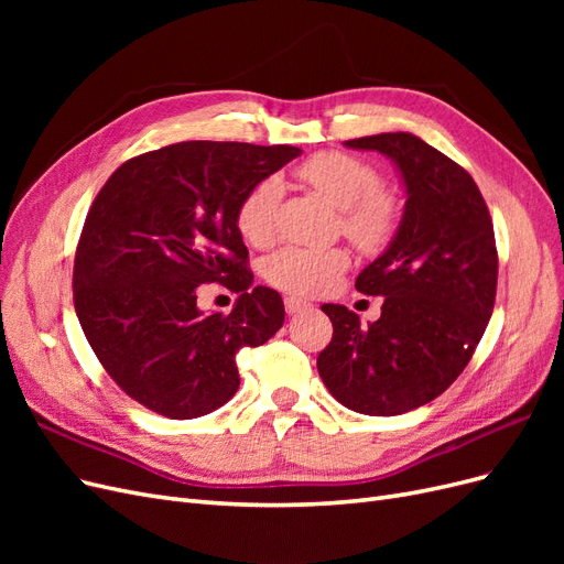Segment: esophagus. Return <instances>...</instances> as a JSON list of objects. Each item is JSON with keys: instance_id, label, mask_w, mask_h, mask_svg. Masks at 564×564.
<instances>
[{"instance_id": "1", "label": "esophagus", "mask_w": 564, "mask_h": 564, "mask_svg": "<svg viewBox=\"0 0 564 564\" xmlns=\"http://www.w3.org/2000/svg\"><path fill=\"white\" fill-rule=\"evenodd\" d=\"M284 308H286L289 315H299V313H303V311H308L311 303L303 301V299H296V296H286V299H284Z\"/></svg>"}]
</instances>
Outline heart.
Instances as JSON below:
<instances>
[{"label": "heart", "instance_id": "1", "mask_svg": "<svg viewBox=\"0 0 564 564\" xmlns=\"http://www.w3.org/2000/svg\"><path fill=\"white\" fill-rule=\"evenodd\" d=\"M296 176L336 207L340 230L362 251H379L400 224V202L383 187L373 164L348 152L324 150L305 160ZM282 187L275 178L256 183L237 207V230L249 245H268L275 235ZM348 268V256L336 247H282L263 263L265 280L289 294L315 296L327 292Z\"/></svg>", "mask_w": 564, "mask_h": 564}]
</instances>
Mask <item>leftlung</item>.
I'll return each instance as SVG.
<instances>
[{"label": "left lung", "instance_id": "1", "mask_svg": "<svg viewBox=\"0 0 564 564\" xmlns=\"http://www.w3.org/2000/svg\"><path fill=\"white\" fill-rule=\"evenodd\" d=\"M398 164L406 204L390 247L355 280L383 296L362 327L346 305L324 303L334 324L317 371L352 412L395 416L442 395L466 369L497 299L499 253L487 204L473 176L414 133L346 141Z\"/></svg>", "mask_w": 564, "mask_h": 564}]
</instances>
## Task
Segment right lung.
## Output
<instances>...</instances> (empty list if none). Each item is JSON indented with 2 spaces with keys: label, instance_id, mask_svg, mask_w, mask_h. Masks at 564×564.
Wrapping results in <instances>:
<instances>
[{
  "label": "right lung",
  "instance_id": "obj_1",
  "mask_svg": "<svg viewBox=\"0 0 564 564\" xmlns=\"http://www.w3.org/2000/svg\"><path fill=\"white\" fill-rule=\"evenodd\" d=\"M301 155L294 145L183 141L127 160L84 220L75 311L98 362L131 400L197 419L240 388L235 355L282 327L275 289L251 286L237 207ZM241 296L228 315L196 308L199 283Z\"/></svg>",
  "mask_w": 564,
  "mask_h": 564
}]
</instances>
